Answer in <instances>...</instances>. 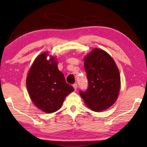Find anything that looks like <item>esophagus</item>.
Returning <instances> with one entry per match:
<instances>
[{
  "mask_svg": "<svg viewBox=\"0 0 147 147\" xmlns=\"http://www.w3.org/2000/svg\"><path fill=\"white\" fill-rule=\"evenodd\" d=\"M73 87L74 88V90H77V89H78V84H74V85H73Z\"/></svg>",
  "mask_w": 147,
  "mask_h": 147,
  "instance_id": "obj_1",
  "label": "esophagus"
}]
</instances>
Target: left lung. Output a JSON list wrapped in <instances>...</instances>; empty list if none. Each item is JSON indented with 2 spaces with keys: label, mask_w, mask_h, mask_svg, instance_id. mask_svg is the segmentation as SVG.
I'll use <instances>...</instances> for the list:
<instances>
[{
  "label": "left lung",
  "mask_w": 147,
  "mask_h": 147,
  "mask_svg": "<svg viewBox=\"0 0 147 147\" xmlns=\"http://www.w3.org/2000/svg\"><path fill=\"white\" fill-rule=\"evenodd\" d=\"M89 86L80 92L84 103L94 112L108 109L115 103L120 90V76L115 61L107 52L94 48L84 57Z\"/></svg>",
  "instance_id": "left-lung-1"
}]
</instances>
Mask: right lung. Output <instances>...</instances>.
<instances>
[{"label":"right lung","instance_id":"obj_1","mask_svg":"<svg viewBox=\"0 0 147 147\" xmlns=\"http://www.w3.org/2000/svg\"><path fill=\"white\" fill-rule=\"evenodd\" d=\"M26 86L33 103L47 114L59 110L66 96L74 90L58 69L57 58L49 55L47 51L34 60L27 74Z\"/></svg>","mask_w":147,"mask_h":147}]
</instances>
